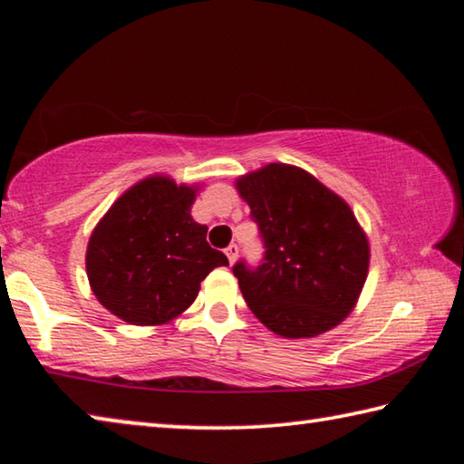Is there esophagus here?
I'll list each match as a JSON object with an SVG mask.
<instances>
[{"mask_svg":"<svg viewBox=\"0 0 464 464\" xmlns=\"http://www.w3.org/2000/svg\"><path fill=\"white\" fill-rule=\"evenodd\" d=\"M225 254H227V257H229V262H231V264H233L235 260H237V254H239L237 243H229V246L225 247Z\"/></svg>","mask_w":464,"mask_h":464,"instance_id":"34e87169","label":"esophagus"}]
</instances>
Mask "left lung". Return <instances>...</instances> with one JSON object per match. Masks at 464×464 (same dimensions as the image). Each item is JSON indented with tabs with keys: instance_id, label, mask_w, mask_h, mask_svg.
<instances>
[{
	"instance_id": "1",
	"label": "left lung",
	"mask_w": 464,
	"mask_h": 464,
	"mask_svg": "<svg viewBox=\"0 0 464 464\" xmlns=\"http://www.w3.org/2000/svg\"><path fill=\"white\" fill-rule=\"evenodd\" d=\"M237 190L264 246L260 266H233L251 313L282 337L319 335L348 317L371 257L348 204L285 163L243 176Z\"/></svg>"
}]
</instances>
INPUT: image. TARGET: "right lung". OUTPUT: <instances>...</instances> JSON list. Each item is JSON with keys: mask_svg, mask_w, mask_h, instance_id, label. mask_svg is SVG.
Returning <instances> with one entry per match:
<instances>
[{"mask_svg": "<svg viewBox=\"0 0 464 464\" xmlns=\"http://www.w3.org/2000/svg\"><path fill=\"white\" fill-rule=\"evenodd\" d=\"M196 190L147 178L112 204L93 229L85 268L93 295L132 325H157L190 307L200 282L229 260L207 241L190 207Z\"/></svg>", "mask_w": 464, "mask_h": 464, "instance_id": "add662e5", "label": "right lung"}]
</instances>
